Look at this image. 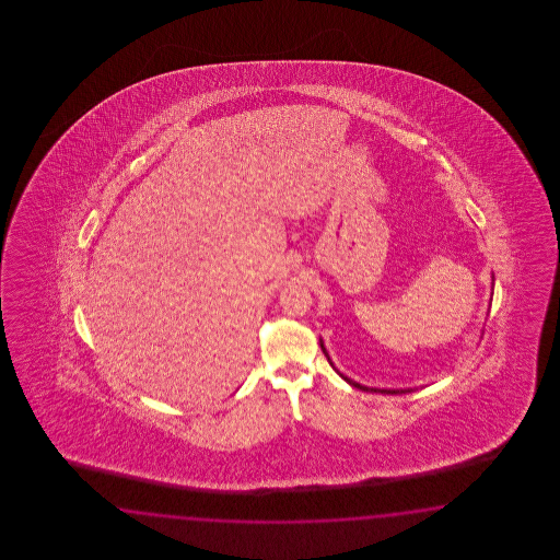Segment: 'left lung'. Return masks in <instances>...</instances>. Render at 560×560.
<instances>
[{"label": "left lung", "instance_id": "8db88e82", "mask_svg": "<svg viewBox=\"0 0 560 560\" xmlns=\"http://www.w3.org/2000/svg\"><path fill=\"white\" fill-rule=\"evenodd\" d=\"M322 350H324V348H322ZM340 376H342V374H340ZM342 378H345L346 382H350V384H352V386H357V388H360V390H374V393H384V394L410 393V390H376V388H366V386H360V384H358V382L348 381V378H346V376H342Z\"/></svg>", "mask_w": 560, "mask_h": 560}]
</instances>
